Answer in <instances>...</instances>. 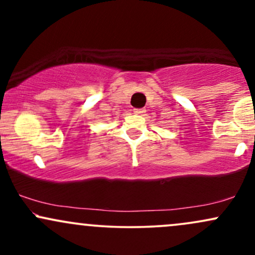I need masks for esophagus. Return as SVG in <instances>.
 <instances>
[{
	"label": "esophagus",
	"instance_id": "1",
	"mask_svg": "<svg viewBox=\"0 0 255 255\" xmlns=\"http://www.w3.org/2000/svg\"><path fill=\"white\" fill-rule=\"evenodd\" d=\"M146 113L145 109H134V114H136V115H144V114Z\"/></svg>",
	"mask_w": 255,
	"mask_h": 255
}]
</instances>
